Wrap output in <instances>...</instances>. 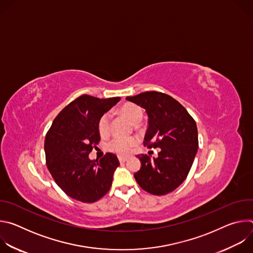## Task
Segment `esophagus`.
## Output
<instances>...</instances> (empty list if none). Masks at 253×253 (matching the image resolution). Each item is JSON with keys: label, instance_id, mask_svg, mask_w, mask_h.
Returning <instances> with one entry per match:
<instances>
[{"label": "esophagus", "instance_id": "1", "mask_svg": "<svg viewBox=\"0 0 253 253\" xmlns=\"http://www.w3.org/2000/svg\"><path fill=\"white\" fill-rule=\"evenodd\" d=\"M118 159H119L120 163H124V162H126V161L128 160V157H123V156H119V157H118Z\"/></svg>", "mask_w": 253, "mask_h": 253}]
</instances>
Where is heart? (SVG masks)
<instances>
[{
	"instance_id": "heart-1",
	"label": "heart",
	"mask_w": 253,
	"mask_h": 253,
	"mask_svg": "<svg viewBox=\"0 0 253 253\" xmlns=\"http://www.w3.org/2000/svg\"><path fill=\"white\" fill-rule=\"evenodd\" d=\"M119 112L127 117L133 124H137L141 121L143 117V111L138 105L133 103H126L122 105L119 109ZM111 127V116L109 113L103 114L98 121V130L101 136H107L110 133ZM137 144V139L134 137L128 138H114L108 145L111 151L117 153L118 155H127L130 153L133 146Z\"/></svg>"
}]
</instances>
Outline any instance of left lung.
<instances>
[{
    "label": "left lung",
    "mask_w": 253,
    "mask_h": 253,
    "mask_svg": "<svg viewBox=\"0 0 253 253\" xmlns=\"http://www.w3.org/2000/svg\"><path fill=\"white\" fill-rule=\"evenodd\" d=\"M126 99L145 109L148 115L144 145L161 149L157 158L137 156L141 168L134 174L135 180L151 194L172 192L184 181L196 156V123L181 104L164 93L144 92Z\"/></svg>",
    "instance_id": "left-lung-1"
}]
</instances>
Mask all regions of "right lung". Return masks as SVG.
I'll return each mask as SVG.
<instances>
[{
  "instance_id": "right-lung-1",
  "label": "right lung",
  "mask_w": 253,
  "mask_h": 253,
  "mask_svg": "<svg viewBox=\"0 0 253 253\" xmlns=\"http://www.w3.org/2000/svg\"><path fill=\"white\" fill-rule=\"evenodd\" d=\"M120 97L99 99L82 95L67 105L45 138L47 167L57 185L71 198L92 203L109 191L119 160L113 153L91 160L100 141L98 121Z\"/></svg>"
}]
</instances>
